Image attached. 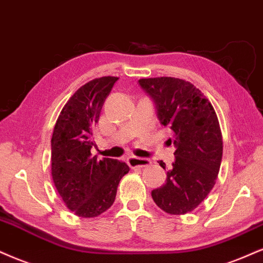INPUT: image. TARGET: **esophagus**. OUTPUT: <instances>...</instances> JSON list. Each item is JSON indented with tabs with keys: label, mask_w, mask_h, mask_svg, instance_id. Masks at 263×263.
I'll use <instances>...</instances> for the list:
<instances>
[{
	"label": "esophagus",
	"mask_w": 263,
	"mask_h": 263,
	"mask_svg": "<svg viewBox=\"0 0 263 263\" xmlns=\"http://www.w3.org/2000/svg\"><path fill=\"white\" fill-rule=\"evenodd\" d=\"M126 160H127V164L132 167V169H135V167L148 166L152 163L149 159H147V158H138V157H135V156L127 157V159H126Z\"/></svg>",
	"instance_id": "esophagus-1"
}]
</instances>
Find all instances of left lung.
Wrapping results in <instances>:
<instances>
[{
    "label": "left lung",
    "mask_w": 263,
    "mask_h": 263,
    "mask_svg": "<svg viewBox=\"0 0 263 263\" xmlns=\"http://www.w3.org/2000/svg\"><path fill=\"white\" fill-rule=\"evenodd\" d=\"M140 85L153 98L158 118L173 131L175 162L152 198L169 214L192 212L213 189L223 156V138L214 107L202 91L174 77L142 78ZM165 169V163L159 162Z\"/></svg>",
    "instance_id": "left-lung-1"
}]
</instances>
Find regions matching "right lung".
I'll list each match as a JSON object with an SVG mask.
<instances>
[{"label":"right lung","mask_w":263,"mask_h":263,"mask_svg":"<svg viewBox=\"0 0 263 263\" xmlns=\"http://www.w3.org/2000/svg\"><path fill=\"white\" fill-rule=\"evenodd\" d=\"M118 77L85 83L62 107L51 138V176L63 203L76 216L94 218L111 207L126 163L91 157L93 129Z\"/></svg>","instance_id":"add662e5"}]
</instances>
